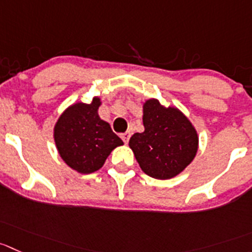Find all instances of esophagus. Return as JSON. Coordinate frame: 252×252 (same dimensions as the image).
I'll list each match as a JSON object with an SVG mask.
<instances>
[{
  "label": "esophagus",
  "mask_w": 252,
  "mask_h": 252,
  "mask_svg": "<svg viewBox=\"0 0 252 252\" xmlns=\"http://www.w3.org/2000/svg\"><path fill=\"white\" fill-rule=\"evenodd\" d=\"M121 137H122V140H124V142L127 145L128 140H130V137H131V133L130 132H125V133H122Z\"/></svg>",
  "instance_id": "1"
}]
</instances>
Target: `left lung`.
<instances>
[{"instance_id": "left-lung-1", "label": "left lung", "mask_w": 252, "mask_h": 252, "mask_svg": "<svg viewBox=\"0 0 252 252\" xmlns=\"http://www.w3.org/2000/svg\"><path fill=\"white\" fill-rule=\"evenodd\" d=\"M143 126L145 131L135 133L128 146L141 169L152 178H173L195 157L196 131L176 107L148 100L143 105Z\"/></svg>"}]
</instances>
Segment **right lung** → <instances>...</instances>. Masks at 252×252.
Instances as JSON below:
<instances>
[{
    "mask_svg": "<svg viewBox=\"0 0 252 252\" xmlns=\"http://www.w3.org/2000/svg\"><path fill=\"white\" fill-rule=\"evenodd\" d=\"M99 97H94L92 104L71 105L54 127L61 157L70 168L84 174L101 168L111 151L124 145L110 125L99 117Z\"/></svg>",
    "mask_w": 252,
    "mask_h": 252,
    "instance_id": "add662e5",
    "label": "right lung"
}]
</instances>
